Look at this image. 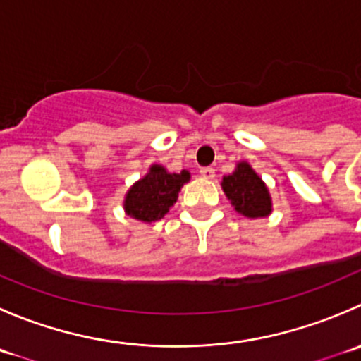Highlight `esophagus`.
Returning a JSON list of instances; mask_svg holds the SVG:
<instances>
[{
    "mask_svg": "<svg viewBox=\"0 0 361 361\" xmlns=\"http://www.w3.org/2000/svg\"><path fill=\"white\" fill-rule=\"evenodd\" d=\"M199 173H201V176L204 178V180H213V178H215V169H213V167H201Z\"/></svg>",
    "mask_w": 361,
    "mask_h": 361,
    "instance_id": "34e87169",
    "label": "esophagus"
}]
</instances>
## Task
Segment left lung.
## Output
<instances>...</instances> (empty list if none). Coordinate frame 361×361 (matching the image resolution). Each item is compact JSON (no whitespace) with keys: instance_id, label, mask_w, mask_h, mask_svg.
Here are the masks:
<instances>
[{"instance_id":"1","label":"left lung","mask_w":361,"mask_h":361,"mask_svg":"<svg viewBox=\"0 0 361 361\" xmlns=\"http://www.w3.org/2000/svg\"><path fill=\"white\" fill-rule=\"evenodd\" d=\"M222 190L234 209L248 219H261L271 213L268 187L248 162H238L236 169L222 178Z\"/></svg>"}]
</instances>
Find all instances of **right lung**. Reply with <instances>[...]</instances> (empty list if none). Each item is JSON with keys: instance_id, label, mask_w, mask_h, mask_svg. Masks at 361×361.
<instances>
[{"instance_id": "add662e5", "label": "right lung", "mask_w": 361, "mask_h": 361, "mask_svg": "<svg viewBox=\"0 0 361 361\" xmlns=\"http://www.w3.org/2000/svg\"><path fill=\"white\" fill-rule=\"evenodd\" d=\"M188 180V171L183 169L180 174L167 173L164 166L153 164L148 173L135 181L125 195V213L141 222L149 224L160 220L176 202L181 187Z\"/></svg>"}]
</instances>
